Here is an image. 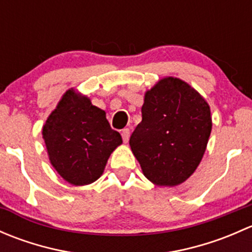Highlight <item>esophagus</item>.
<instances>
[{"instance_id": "obj_1", "label": "esophagus", "mask_w": 252, "mask_h": 252, "mask_svg": "<svg viewBox=\"0 0 252 252\" xmlns=\"http://www.w3.org/2000/svg\"><path fill=\"white\" fill-rule=\"evenodd\" d=\"M129 136H130V130H129L128 128L123 129V130H122V139H123V141L128 142Z\"/></svg>"}]
</instances>
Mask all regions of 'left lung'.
Wrapping results in <instances>:
<instances>
[{
  "instance_id": "left-lung-1",
  "label": "left lung",
  "mask_w": 252,
  "mask_h": 252,
  "mask_svg": "<svg viewBox=\"0 0 252 252\" xmlns=\"http://www.w3.org/2000/svg\"><path fill=\"white\" fill-rule=\"evenodd\" d=\"M141 114L129 144L142 173L156 185L185 182L201 162L210 138L207 102L189 84L169 77L145 94Z\"/></svg>"
}]
</instances>
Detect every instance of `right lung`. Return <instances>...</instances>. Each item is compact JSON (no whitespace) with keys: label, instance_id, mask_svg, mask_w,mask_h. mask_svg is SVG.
Segmentation results:
<instances>
[{"label":"right lung","instance_id":"add662e5","mask_svg":"<svg viewBox=\"0 0 252 252\" xmlns=\"http://www.w3.org/2000/svg\"><path fill=\"white\" fill-rule=\"evenodd\" d=\"M48 157L61 177L86 185L101 177L122 136L111 128L105 111L74 90L63 95L42 129Z\"/></svg>","mask_w":252,"mask_h":252}]
</instances>
